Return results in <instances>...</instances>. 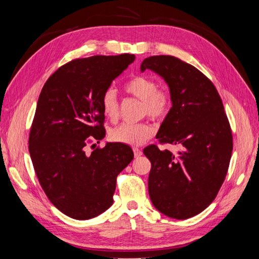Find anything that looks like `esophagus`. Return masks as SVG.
Wrapping results in <instances>:
<instances>
[{"label":"esophagus","instance_id":"obj_1","mask_svg":"<svg viewBox=\"0 0 259 259\" xmlns=\"http://www.w3.org/2000/svg\"><path fill=\"white\" fill-rule=\"evenodd\" d=\"M134 153H135V157L138 158L142 155V151L140 149H138V148H134Z\"/></svg>","mask_w":259,"mask_h":259}]
</instances>
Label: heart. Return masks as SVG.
Instances as JSON below:
<instances>
[{"instance_id": "heart-1", "label": "heart", "mask_w": 259, "mask_h": 259, "mask_svg": "<svg viewBox=\"0 0 259 259\" xmlns=\"http://www.w3.org/2000/svg\"><path fill=\"white\" fill-rule=\"evenodd\" d=\"M123 90L128 95L142 101V114L153 120L163 119L171 106V97L164 89L158 88L155 79L146 75H136L128 80L123 85ZM102 112L106 117L115 121L120 113V104L117 95L112 89L104 91L101 98ZM155 134V128L149 123L123 122L110 131V139L119 144L129 146H139Z\"/></svg>"}]
</instances>
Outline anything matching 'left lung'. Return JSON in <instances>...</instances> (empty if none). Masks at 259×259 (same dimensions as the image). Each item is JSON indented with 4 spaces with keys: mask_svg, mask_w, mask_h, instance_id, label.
<instances>
[{
    "mask_svg": "<svg viewBox=\"0 0 259 259\" xmlns=\"http://www.w3.org/2000/svg\"><path fill=\"white\" fill-rule=\"evenodd\" d=\"M167 82L172 107L156 138L178 145L172 153L156 145L144 149L151 162L150 199L168 217L196 216L216 198L228 171L233 135L222 98L212 82L194 65L172 56H152L141 63Z\"/></svg>",
    "mask_w": 259,
    "mask_h": 259,
    "instance_id": "left-lung-1",
    "label": "left lung"
}]
</instances>
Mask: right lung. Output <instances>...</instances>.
<instances>
[{"instance_id": "add662e5", "label": "right lung", "mask_w": 259, "mask_h": 259, "mask_svg": "<svg viewBox=\"0 0 259 259\" xmlns=\"http://www.w3.org/2000/svg\"><path fill=\"white\" fill-rule=\"evenodd\" d=\"M134 61L128 53L74 59L47 80L38 97L29 136L33 168L49 200L73 219L107 210L118 175L134 159L133 149L119 142L85 152L106 136L102 95Z\"/></svg>"}]
</instances>
